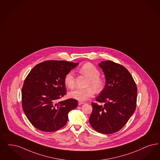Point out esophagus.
<instances>
[{"label": "esophagus", "instance_id": "obj_1", "mask_svg": "<svg viewBox=\"0 0 160 160\" xmlns=\"http://www.w3.org/2000/svg\"><path fill=\"white\" fill-rule=\"evenodd\" d=\"M84 103H86V102H81V101H79L78 103V105H82V104H84Z\"/></svg>", "mask_w": 160, "mask_h": 160}]
</instances>
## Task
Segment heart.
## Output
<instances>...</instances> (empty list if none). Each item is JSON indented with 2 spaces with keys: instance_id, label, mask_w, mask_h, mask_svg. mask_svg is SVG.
Instances as JSON below:
<instances>
[{
  "instance_id": "b5f03b06",
  "label": "heart",
  "mask_w": 160,
  "mask_h": 160,
  "mask_svg": "<svg viewBox=\"0 0 160 160\" xmlns=\"http://www.w3.org/2000/svg\"><path fill=\"white\" fill-rule=\"evenodd\" d=\"M79 71L82 74L89 78L88 86H91L92 88L89 87L86 89H76L69 92L68 95L71 98L77 99L78 101H84L94 96V89L96 92H102L105 87V82L103 78L99 77L101 75L100 71L95 65L92 63L88 62L84 64L80 68ZM64 84L70 89L74 88L75 85V80L74 72L72 71L66 74L64 77Z\"/></svg>"
}]
</instances>
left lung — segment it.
Returning a JSON list of instances; mask_svg holds the SVG:
<instances>
[{"label":"left lung","instance_id":"8db88e82","mask_svg":"<svg viewBox=\"0 0 160 160\" xmlns=\"http://www.w3.org/2000/svg\"><path fill=\"white\" fill-rule=\"evenodd\" d=\"M106 78L104 89L92 102L89 118L91 126L102 134L119 131L128 122L136 107L137 87L129 71L122 65L111 61L99 64Z\"/></svg>","mask_w":160,"mask_h":160}]
</instances>
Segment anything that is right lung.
<instances>
[{
    "mask_svg": "<svg viewBox=\"0 0 160 160\" xmlns=\"http://www.w3.org/2000/svg\"><path fill=\"white\" fill-rule=\"evenodd\" d=\"M78 63L46 61L34 67L22 88V107L28 120L43 132H55L67 124L68 112L78 101L68 99L57 103L67 94L64 77Z\"/></svg>",
    "mask_w": 160,
    "mask_h": 160,
    "instance_id": "1",
    "label": "right lung"
}]
</instances>
